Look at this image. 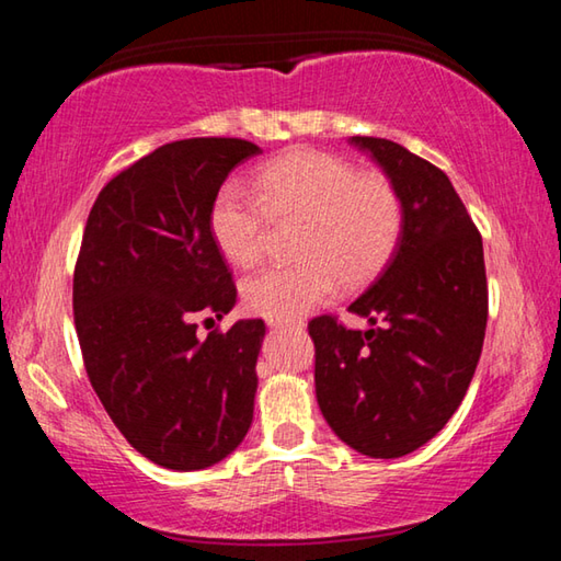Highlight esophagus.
<instances>
[{
    "mask_svg": "<svg viewBox=\"0 0 561 561\" xmlns=\"http://www.w3.org/2000/svg\"><path fill=\"white\" fill-rule=\"evenodd\" d=\"M270 327H272V329H284V327H291V324H284V321H272V319H270ZM294 327L301 329V321H299V324H294Z\"/></svg>",
    "mask_w": 561,
    "mask_h": 561,
    "instance_id": "obj_1",
    "label": "esophagus"
}]
</instances>
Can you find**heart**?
<instances>
[{
	"label": "heart",
	"instance_id": "obj_1",
	"mask_svg": "<svg viewBox=\"0 0 561 561\" xmlns=\"http://www.w3.org/2000/svg\"><path fill=\"white\" fill-rule=\"evenodd\" d=\"M257 193L227 183L210 207V234L227 262L252 267L274 220H301L294 264H274L242 284L244 307L272 321H294L334 297L341 277L360 284L393 257L403 205L393 183L324 150L297 148L264 163Z\"/></svg>",
	"mask_w": 561,
	"mask_h": 561
}]
</instances>
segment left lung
Masks as SVG:
<instances>
[{"label":"left lung","mask_w":561,"mask_h":561,"mask_svg":"<svg viewBox=\"0 0 561 561\" xmlns=\"http://www.w3.org/2000/svg\"><path fill=\"white\" fill-rule=\"evenodd\" d=\"M403 205L393 257L351 314L356 331L324 314L309 321L317 401L348 448L401 458L443 431L478 368L488 327L482 237L440 168L386 138L354 136Z\"/></svg>","instance_id":"obj_1"}]
</instances>
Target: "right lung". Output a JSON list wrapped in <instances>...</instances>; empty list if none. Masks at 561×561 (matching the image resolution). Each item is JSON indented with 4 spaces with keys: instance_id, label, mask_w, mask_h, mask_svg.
<instances>
[{
    "instance_id": "right-lung-1",
    "label": "right lung",
    "mask_w": 561,
    "mask_h": 561,
    "mask_svg": "<svg viewBox=\"0 0 561 561\" xmlns=\"http://www.w3.org/2000/svg\"><path fill=\"white\" fill-rule=\"evenodd\" d=\"M257 153L242 138L160 146L101 190L83 230L73 270L83 366L123 438L160 468H210L252 425L264 321L201 339L195 314L234 307L210 207Z\"/></svg>"
}]
</instances>
